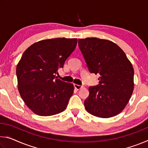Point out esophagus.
I'll list each match as a JSON object with an SVG mask.
<instances>
[{"label": "esophagus", "mask_w": 148, "mask_h": 148, "mask_svg": "<svg viewBox=\"0 0 148 148\" xmlns=\"http://www.w3.org/2000/svg\"><path fill=\"white\" fill-rule=\"evenodd\" d=\"M75 89H77V90H79L81 89L82 88H83V86H80V85H77V84H74Z\"/></svg>", "instance_id": "1"}]
</instances>
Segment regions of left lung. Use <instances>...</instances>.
Here are the masks:
<instances>
[{
  "mask_svg": "<svg viewBox=\"0 0 148 148\" xmlns=\"http://www.w3.org/2000/svg\"><path fill=\"white\" fill-rule=\"evenodd\" d=\"M80 50L91 73L99 74V84L89 87L85 108L101 118L114 117L123 110L134 90V69L125 52L105 39H78Z\"/></svg>",
  "mask_w": 148,
  "mask_h": 148,
  "instance_id": "left-lung-1",
  "label": "left lung"
}]
</instances>
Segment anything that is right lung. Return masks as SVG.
Instances as JSON below:
<instances>
[{
	"mask_svg": "<svg viewBox=\"0 0 148 148\" xmlns=\"http://www.w3.org/2000/svg\"><path fill=\"white\" fill-rule=\"evenodd\" d=\"M77 38H58L35 42L23 54L16 68L17 87L25 104L34 114L53 116L66 109L74 86L56 74L76 47Z\"/></svg>",
	"mask_w": 148,
	"mask_h": 148,
	"instance_id": "add662e5",
	"label": "right lung"
}]
</instances>
